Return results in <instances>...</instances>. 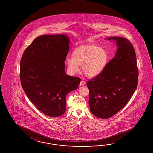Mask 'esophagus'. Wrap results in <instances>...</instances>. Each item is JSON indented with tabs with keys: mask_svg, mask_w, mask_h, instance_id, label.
<instances>
[{
	"mask_svg": "<svg viewBox=\"0 0 153 153\" xmlns=\"http://www.w3.org/2000/svg\"><path fill=\"white\" fill-rule=\"evenodd\" d=\"M85 84H86V82H85L84 81L81 80V81H80V86H83V85H85Z\"/></svg>",
	"mask_w": 153,
	"mask_h": 153,
	"instance_id": "34e87169",
	"label": "esophagus"
}]
</instances>
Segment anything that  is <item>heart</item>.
<instances>
[{"label":"heart","instance_id":"b5f03b06","mask_svg":"<svg viewBox=\"0 0 153 153\" xmlns=\"http://www.w3.org/2000/svg\"><path fill=\"white\" fill-rule=\"evenodd\" d=\"M109 61L107 50L94 44L79 46L72 53V58H67L65 63L69 71L75 74L81 66L82 72L88 78H94L101 74Z\"/></svg>","mask_w":153,"mask_h":153}]
</instances>
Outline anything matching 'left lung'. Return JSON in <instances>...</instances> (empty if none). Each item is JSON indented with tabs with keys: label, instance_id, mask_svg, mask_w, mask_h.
I'll return each mask as SVG.
<instances>
[{
	"label": "left lung",
	"instance_id": "1",
	"mask_svg": "<svg viewBox=\"0 0 153 153\" xmlns=\"http://www.w3.org/2000/svg\"><path fill=\"white\" fill-rule=\"evenodd\" d=\"M117 47L114 58L100 75L87 82L88 103L94 116L113 117L127 104L138 84V70L134 50L128 40L109 37Z\"/></svg>",
	"mask_w": 153,
	"mask_h": 153
}]
</instances>
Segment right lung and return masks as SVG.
I'll list each match as a JSON object with an SVG mask.
<instances>
[{"label": "right lung", "instance_id": "1", "mask_svg": "<svg viewBox=\"0 0 153 153\" xmlns=\"http://www.w3.org/2000/svg\"><path fill=\"white\" fill-rule=\"evenodd\" d=\"M69 43L63 34L39 36L27 48L20 62V80L27 96L51 117L65 113L66 96L78 88L81 80L65 73Z\"/></svg>", "mask_w": 153, "mask_h": 153}]
</instances>
